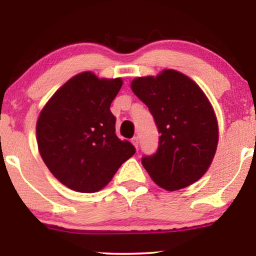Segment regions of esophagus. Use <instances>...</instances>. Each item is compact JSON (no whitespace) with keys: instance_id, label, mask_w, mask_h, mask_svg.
Listing matches in <instances>:
<instances>
[{"instance_id":"esophagus-1","label":"esophagus","mask_w":256,"mask_h":256,"mask_svg":"<svg viewBox=\"0 0 256 256\" xmlns=\"http://www.w3.org/2000/svg\"><path fill=\"white\" fill-rule=\"evenodd\" d=\"M132 146H134L136 149L138 148V138H136V136H135V138H132Z\"/></svg>"}]
</instances>
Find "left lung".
I'll list each match as a JSON object with an SVG mask.
<instances>
[{"label":"left lung","instance_id":"1","mask_svg":"<svg viewBox=\"0 0 256 256\" xmlns=\"http://www.w3.org/2000/svg\"><path fill=\"white\" fill-rule=\"evenodd\" d=\"M132 90L148 106L160 132L158 149L142 164L158 186L184 188L204 176L216 155L218 121L211 102L191 78L176 70L138 76Z\"/></svg>","mask_w":256,"mask_h":256}]
</instances>
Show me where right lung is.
Here are the masks:
<instances>
[{
	"mask_svg": "<svg viewBox=\"0 0 256 256\" xmlns=\"http://www.w3.org/2000/svg\"><path fill=\"white\" fill-rule=\"evenodd\" d=\"M121 78L82 72L57 90L36 124L38 150L51 174L73 191L93 194L112 180L135 154L130 142L115 135L110 104Z\"/></svg>",
	"mask_w": 256,
	"mask_h": 256,
	"instance_id": "1",
	"label": "right lung"
}]
</instances>
